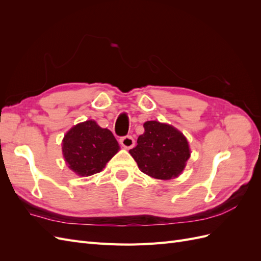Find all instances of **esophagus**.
<instances>
[{
	"instance_id": "1",
	"label": "esophagus",
	"mask_w": 261,
	"mask_h": 261,
	"mask_svg": "<svg viewBox=\"0 0 261 261\" xmlns=\"http://www.w3.org/2000/svg\"><path fill=\"white\" fill-rule=\"evenodd\" d=\"M120 143H121V145H122L124 148L130 149V148L134 147V145H135V140H134V138H133L132 136L127 135V136L122 137V138L120 139Z\"/></svg>"
}]
</instances>
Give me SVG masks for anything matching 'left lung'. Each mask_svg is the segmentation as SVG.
<instances>
[{
	"instance_id": "1",
	"label": "left lung",
	"mask_w": 261,
	"mask_h": 261,
	"mask_svg": "<svg viewBox=\"0 0 261 261\" xmlns=\"http://www.w3.org/2000/svg\"><path fill=\"white\" fill-rule=\"evenodd\" d=\"M144 128L137 146L129 150L140 171L158 179L178 176L191 156L186 137L172 125L156 121L146 122Z\"/></svg>"
}]
</instances>
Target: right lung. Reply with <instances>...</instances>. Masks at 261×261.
<instances>
[{
    "label": "right lung",
    "instance_id": "add662e5",
    "mask_svg": "<svg viewBox=\"0 0 261 261\" xmlns=\"http://www.w3.org/2000/svg\"><path fill=\"white\" fill-rule=\"evenodd\" d=\"M63 155L68 168L80 176L101 172L120 150L111 130L92 120L75 125L63 138Z\"/></svg>",
    "mask_w": 261,
    "mask_h": 261
}]
</instances>
